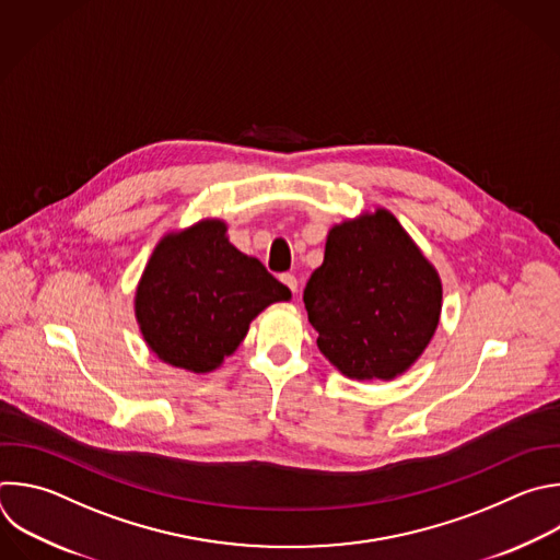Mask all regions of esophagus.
<instances>
[{
  "label": "esophagus",
  "instance_id": "1",
  "mask_svg": "<svg viewBox=\"0 0 560 560\" xmlns=\"http://www.w3.org/2000/svg\"><path fill=\"white\" fill-rule=\"evenodd\" d=\"M281 281L292 290V292H296V288H299V281H296V277L294 275H281Z\"/></svg>",
  "mask_w": 560,
  "mask_h": 560
}]
</instances>
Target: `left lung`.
<instances>
[{"label": "left lung", "instance_id": "left-lung-1", "mask_svg": "<svg viewBox=\"0 0 560 560\" xmlns=\"http://www.w3.org/2000/svg\"><path fill=\"white\" fill-rule=\"evenodd\" d=\"M320 353L355 381H392L422 355L442 312V281L385 209L334 226L303 290Z\"/></svg>", "mask_w": 560, "mask_h": 560}]
</instances>
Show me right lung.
<instances>
[{
	"instance_id": "add662e5",
	"label": "right lung",
	"mask_w": 560,
	"mask_h": 560,
	"mask_svg": "<svg viewBox=\"0 0 560 560\" xmlns=\"http://www.w3.org/2000/svg\"><path fill=\"white\" fill-rule=\"evenodd\" d=\"M290 296L259 259L229 242L224 222L202 220L155 246L136 290V318L160 360L207 374L240 347L261 310Z\"/></svg>"
}]
</instances>
